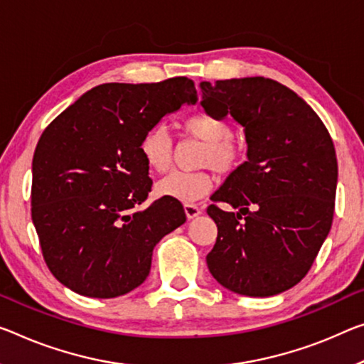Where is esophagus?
<instances>
[{"label":"esophagus","instance_id":"obj_1","mask_svg":"<svg viewBox=\"0 0 364 364\" xmlns=\"http://www.w3.org/2000/svg\"><path fill=\"white\" fill-rule=\"evenodd\" d=\"M183 208H186V215L188 220H192V218H197L201 213V206L197 203H186L183 205Z\"/></svg>","mask_w":364,"mask_h":364}]
</instances>
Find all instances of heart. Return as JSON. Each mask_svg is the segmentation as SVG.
Listing matches in <instances>:
<instances>
[{"label":"heart","mask_w":364,"mask_h":364,"mask_svg":"<svg viewBox=\"0 0 364 364\" xmlns=\"http://www.w3.org/2000/svg\"><path fill=\"white\" fill-rule=\"evenodd\" d=\"M183 130L205 141L201 166H210L220 174H231L242 161L244 151L232 138V125L225 117L198 112L183 120ZM139 151L151 171L167 172L174 158L172 138L163 125H156L143 136ZM213 188V177L206 171H176L158 183V193L178 201H197Z\"/></svg>","instance_id":"heart-1"}]
</instances>
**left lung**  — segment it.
I'll return each mask as SVG.
<instances>
[{"label":"left lung","mask_w":364,"mask_h":364,"mask_svg":"<svg viewBox=\"0 0 364 364\" xmlns=\"http://www.w3.org/2000/svg\"><path fill=\"white\" fill-rule=\"evenodd\" d=\"M200 89L205 110L231 114L247 141V161L206 208L218 226L210 273L237 294L287 291L311 270L332 228L338 166L331 133L298 94L270 77L203 81Z\"/></svg>","instance_id":"1"}]
</instances>
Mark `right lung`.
Listing matches in <instances>:
<instances>
[{
  "label": "right lung",
  "mask_w": 364,
  "mask_h": 364,
  "mask_svg": "<svg viewBox=\"0 0 364 364\" xmlns=\"http://www.w3.org/2000/svg\"><path fill=\"white\" fill-rule=\"evenodd\" d=\"M197 102L192 80L107 82L43 130L32 159V221L43 260L71 291L117 298L149 275L154 245L187 220L181 201L148 200L139 144L164 115Z\"/></svg>",
  "instance_id": "obj_1"
}]
</instances>
